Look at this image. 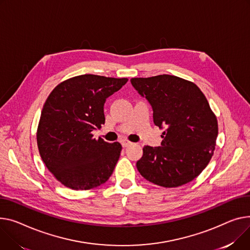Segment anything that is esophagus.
<instances>
[{
	"label": "esophagus",
	"instance_id": "34e87169",
	"mask_svg": "<svg viewBox=\"0 0 250 250\" xmlns=\"http://www.w3.org/2000/svg\"><path fill=\"white\" fill-rule=\"evenodd\" d=\"M121 144H122V146H124V147H125V146H128L131 143L130 142H128V141H125V140H123V141H121Z\"/></svg>",
	"mask_w": 250,
	"mask_h": 250
}]
</instances>
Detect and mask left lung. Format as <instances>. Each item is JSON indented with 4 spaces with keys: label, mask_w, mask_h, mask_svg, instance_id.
Masks as SVG:
<instances>
[{
    "label": "left lung",
    "mask_w": 250,
    "mask_h": 250,
    "mask_svg": "<svg viewBox=\"0 0 250 250\" xmlns=\"http://www.w3.org/2000/svg\"><path fill=\"white\" fill-rule=\"evenodd\" d=\"M152 105L154 124L165 128L161 146H145L140 174L156 185L173 188L193 181L207 167L218 135L217 119L195 83L163 74L131 78Z\"/></svg>",
    "instance_id": "left-lung-1"
}]
</instances>
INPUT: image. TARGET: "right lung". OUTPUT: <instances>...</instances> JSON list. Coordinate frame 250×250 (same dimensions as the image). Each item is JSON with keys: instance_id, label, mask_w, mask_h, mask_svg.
Listing matches in <instances>:
<instances>
[{"instance_id": "add662e5", "label": "right lung", "mask_w": 250, "mask_h": 250, "mask_svg": "<svg viewBox=\"0 0 250 250\" xmlns=\"http://www.w3.org/2000/svg\"><path fill=\"white\" fill-rule=\"evenodd\" d=\"M126 82L127 78L83 74L61 82L46 99L37 145L47 169L65 187L89 190L111 176L122 145L95 140L91 132L105 122L106 98Z\"/></svg>"}]
</instances>
